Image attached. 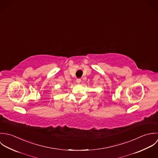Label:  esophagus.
<instances>
[{"label": "esophagus", "mask_w": 158, "mask_h": 158, "mask_svg": "<svg viewBox=\"0 0 158 158\" xmlns=\"http://www.w3.org/2000/svg\"><path fill=\"white\" fill-rule=\"evenodd\" d=\"M81 79H77V80H76V82H77V84L81 83Z\"/></svg>", "instance_id": "esophagus-1"}]
</instances>
